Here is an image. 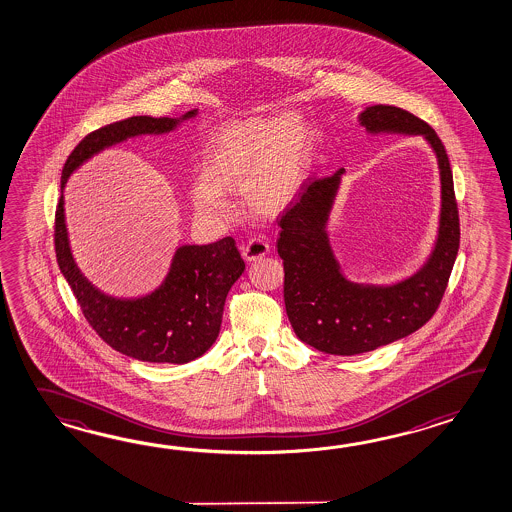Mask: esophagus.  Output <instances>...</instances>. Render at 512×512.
<instances>
[{
  "label": "esophagus",
  "mask_w": 512,
  "mask_h": 512,
  "mask_svg": "<svg viewBox=\"0 0 512 512\" xmlns=\"http://www.w3.org/2000/svg\"><path fill=\"white\" fill-rule=\"evenodd\" d=\"M240 250H242V257L246 261H257V259H261V257L270 253V244L261 237H255V239L248 240L246 244H242Z\"/></svg>",
  "instance_id": "esophagus-1"
}]
</instances>
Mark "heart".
I'll return each instance as SVG.
<instances>
[{"label":"heart","instance_id":"heart-1","mask_svg":"<svg viewBox=\"0 0 512 512\" xmlns=\"http://www.w3.org/2000/svg\"><path fill=\"white\" fill-rule=\"evenodd\" d=\"M312 164V135L301 116H250L220 126L202 157V180L191 186L202 217L228 220V193H244L261 215L290 208Z\"/></svg>","mask_w":512,"mask_h":512}]
</instances>
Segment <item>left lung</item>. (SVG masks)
<instances>
[{
	"label": "left lung",
	"mask_w": 512,
	"mask_h": 512,
	"mask_svg": "<svg viewBox=\"0 0 512 512\" xmlns=\"http://www.w3.org/2000/svg\"><path fill=\"white\" fill-rule=\"evenodd\" d=\"M359 120L370 133L425 136L436 151L441 173L438 242L427 264L394 286L346 281L324 231L345 169L332 177L308 178L299 200L279 219L277 251L284 266V306L293 332L324 354H365L419 330L438 310L458 255V202L449 157L436 131L394 105H372Z\"/></svg>",
	"instance_id": "left-lung-1"
}]
</instances>
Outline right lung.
I'll return each instance as SVG.
<instances>
[{
	"label": "right lung",
	"instance_id": "obj_1",
	"mask_svg": "<svg viewBox=\"0 0 512 512\" xmlns=\"http://www.w3.org/2000/svg\"><path fill=\"white\" fill-rule=\"evenodd\" d=\"M195 113L189 111L184 118ZM177 124L178 120L166 116H131L96 129L65 160L62 189L74 169L104 147L129 136L167 133ZM54 250L89 326L116 352L147 363L184 365L204 354L219 335L226 295L246 268L233 237H224L206 246L178 248L157 292L135 301L107 297L94 290L74 264L63 219V195L54 215Z\"/></svg>",
	"mask_w": 512,
	"mask_h": 512
}]
</instances>
